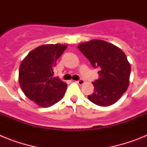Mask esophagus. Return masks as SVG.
<instances>
[{"instance_id":"esophagus-1","label":"esophagus","mask_w":147,"mask_h":147,"mask_svg":"<svg viewBox=\"0 0 147 147\" xmlns=\"http://www.w3.org/2000/svg\"><path fill=\"white\" fill-rule=\"evenodd\" d=\"M76 82L78 83L79 85H83L84 83H85V80H83V79H80V80H77V81H76Z\"/></svg>"}]
</instances>
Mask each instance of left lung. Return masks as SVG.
Masks as SVG:
<instances>
[{
  "label": "left lung",
  "mask_w": 147,
  "mask_h": 147,
  "mask_svg": "<svg viewBox=\"0 0 147 147\" xmlns=\"http://www.w3.org/2000/svg\"><path fill=\"white\" fill-rule=\"evenodd\" d=\"M94 68H98V80L93 82L94 92L88 99L102 107L115 103L129 85L131 67L119 48L100 40L78 45Z\"/></svg>",
  "instance_id": "left-lung-1"
}]
</instances>
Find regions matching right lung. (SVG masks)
Instances as JSON below:
<instances>
[{
  "instance_id": "add662e5",
  "label": "right lung",
  "mask_w": 147,
  "mask_h": 147,
  "mask_svg": "<svg viewBox=\"0 0 147 147\" xmlns=\"http://www.w3.org/2000/svg\"><path fill=\"white\" fill-rule=\"evenodd\" d=\"M67 49L65 45L50 44L39 46L28 53L19 69V84L29 99L39 106L48 107L64 96L67 84L54 77L57 59Z\"/></svg>"
}]
</instances>
